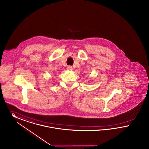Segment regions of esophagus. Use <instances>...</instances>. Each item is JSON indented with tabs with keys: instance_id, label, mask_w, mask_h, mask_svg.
I'll return each instance as SVG.
<instances>
[{
	"instance_id": "esophagus-1",
	"label": "esophagus",
	"mask_w": 149,
	"mask_h": 149,
	"mask_svg": "<svg viewBox=\"0 0 149 149\" xmlns=\"http://www.w3.org/2000/svg\"><path fill=\"white\" fill-rule=\"evenodd\" d=\"M67 70H69V71H71V70H73L72 66H71V65H69V66H68V67H67Z\"/></svg>"
}]
</instances>
